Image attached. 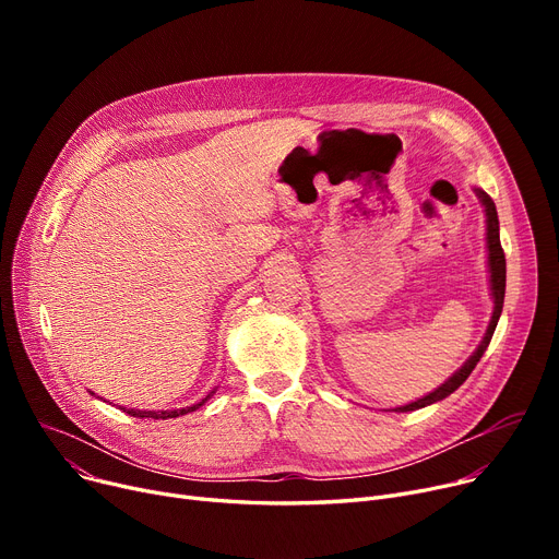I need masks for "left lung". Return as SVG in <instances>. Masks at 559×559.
I'll return each mask as SVG.
<instances>
[{
    "label": "left lung",
    "instance_id": "left-lung-1",
    "mask_svg": "<svg viewBox=\"0 0 559 559\" xmlns=\"http://www.w3.org/2000/svg\"><path fill=\"white\" fill-rule=\"evenodd\" d=\"M476 194L478 199L483 201L485 205V217H487V262H489V283H491V297H493V312H491V319H489V326H487V333L483 337V342L478 344V348L474 350V356L468 358L444 385H439L435 392H430L428 396L419 399V401H413L407 405H401L396 407V413H413V409H419V407H426L430 403H437L447 399L449 394H453L464 380L468 378V373H472L476 369V365L480 362L483 354L487 350L489 342H491V335L496 331V324H498V317H501L503 312V299H506V253H503V247H501V235H498V213H496V205L491 201V197L476 188Z\"/></svg>",
    "mask_w": 559,
    "mask_h": 559
}]
</instances>
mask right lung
I'll list each match as a JSON object with an SVG mask.
<instances>
[{
  "label": "right lung",
  "mask_w": 559,
  "mask_h": 559,
  "mask_svg": "<svg viewBox=\"0 0 559 559\" xmlns=\"http://www.w3.org/2000/svg\"><path fill=\"white\" fill-rule=\"evenodd\" d=\"M215 394V390L205 396V399H201L199 403H194V405H190V407H181V409H135V407H120V409H124L127 415H131V417H138V419H176V417H181V415H188V413H194V409H199L205 401H209L211 396Z\"/></svg>",
  "instance_id": "obj_1"
}]
</instances>
